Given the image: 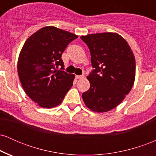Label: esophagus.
<instances>
[{
	"label": "esophagus",
	"instance_id": "34e87169",
	"mask_svg": "<svg viewBox=\"0 0 156 156\" xmlns=\"http://www.w3.org/2000/svg\"><path fill=\"white\" fill-rule=\"evenodd\" d=\"M76 78H77V79H81V78H84V76L83 75H81V76H76Z\"/></svg>",
	"mask_w": 156,
	"mask_h": 156
}]
</instances>
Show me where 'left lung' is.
Returning a JSON list of instances; mask_svg holds the SVG:
<instances>
[{
  "instance_id": "left-lung-1",
  "label": "left lung",
  "mask_w": 156,
  "mask_h": 156,
  "mask_svg": "<svg viewBox=\"0 0 156 156\" xmlns=\"http://www.w3.org/2000/svg\"><path fill=\"white\" fill-rule=\"evenodd\" d=\"M80 39L88 46L94 68L87 76L90 88L82 94L83 101L93 112H108L131 90L136 75L133 53L116 33L88 34Z\"/></svg>"
}]
</instances>
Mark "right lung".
<instances>
[{
  "label": "right lung",
  "mask_w": 156,
  "mask_h": 156,
  "mask_svg": "<svg viewBox=\"0 0 156 156\" xmlns=\"http://www.w3.org/2000/svg\"><path fill=\"white\" fill-rule=\"evenodd\" d=\"M76 38L70 32L46 26L24 43L17 62L19 78L27 95L39 106H57L72 87L75 76L63 71L62 55Z\"/></svg>",
  "instance_id": "obj_1"
}]
</instances>
